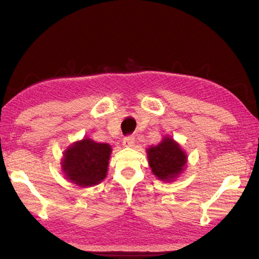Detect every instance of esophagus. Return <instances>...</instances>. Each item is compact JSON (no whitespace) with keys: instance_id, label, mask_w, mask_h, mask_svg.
<instances>
[{"instance_id":"esophagus-1","label":"esophagus","mask_w":259,"mask_h":259,"mask_svg":"<svg viewBox=\"0 0 259 259\" xmlns=\"http://www.w3.org/2000/svg\"><path fill=\"white\" fill-rule=\"evenodd\" d=\"M123 146L125 147H133L135 146V137L133 136H128V137H124L123 138Z\"/></svg>"}]
</instances>
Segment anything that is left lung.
<instances>
[{"mask_svg":"<svg viewBox=\"0 0 259 259\" xmlns=\"http://www.w3.org/2000/svg\"><path fill=\"white\" fill-rule=\"evenodd\" d=\"M148 164L161 182H175L186 169L187 154L170 136H164L155 146L146 148Z\"/></svg>","mask_w":259,"mask_h":259,"instance_id":"8db88e82","label":"left lung"}]
</instances>
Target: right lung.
I'll return each instance as SVG.
<instances>
[{
	"label": "right lung",
	"instance_id": "right-lung-1",
	"mask_svg": "<svg viewBox=\"0 0 259 259\" xmlns=\"http://www.w3.org/2000/svg\"><path fill=\"white\" fill-rule=\"evenodd\" d=\"M111 153L109 144L83 138L74 142L64 151L60 162L61 170L66 179L77 186H95L106 177Z\"/></svg>",
	"mask_w": 259,
	"mask_h": 259
}]
</instances>
